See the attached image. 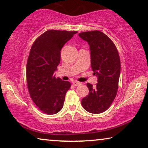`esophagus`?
Masks as SVG:
<instances>
[{"instance_id":"34e87169","label":"esophagus","mask_w":148,"mask_h":148,"mask_svg":"<svg viewBox=\"0 0 148 148\" xmlns=\"http://www.w3.org/2000/svg\"><path fill=\"white\" fill-rule=\"evenodd\" d=\"M73 85L74 86H78L79 85H81V83L78 81H73Z\"/></svg>"}]
</instances>
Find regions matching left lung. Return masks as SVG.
Returning <instances> with one entry per match:
<instances>
[{"label": "left lung", "instance_id": "1", "mask_svg": "<svg viewBox=\"0 0 148 148\" xmlns=\"http://www.w3.org/2000/svg\"><path fill=\"white\" fill-rule=\"evenodd\" d=\"M79 36L89 45L91 68L98 79L95 87L87 84L89 92L82 99V106L90 113H102L109 108L117 94L120 73L119 52L112 40L102 32H85Z\"/></svg>", "mask_w": 148, "mask_h": 148}]
</instances>
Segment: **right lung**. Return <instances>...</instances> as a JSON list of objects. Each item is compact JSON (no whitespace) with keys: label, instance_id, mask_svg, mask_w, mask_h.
I'll use <instances>...</instances> for the list:
<instances>
[{"label":"right lung","instance_id":"1","mask_svg":"<svg viewBox=\"0 0 148 148\" xmlns=\"http://www.w3.org/2000/svg\"><path fill=\"white\" fill-rule=\"evenodd\" d=\"M76 31L50 29L38 37L29 51L26 79L29 95L36 106L46 114H55L62 109L69 81L56 78L54 73L61 60V50Z\"/></svg>","mask_w":148,"mask_h":148}]
</instances>
